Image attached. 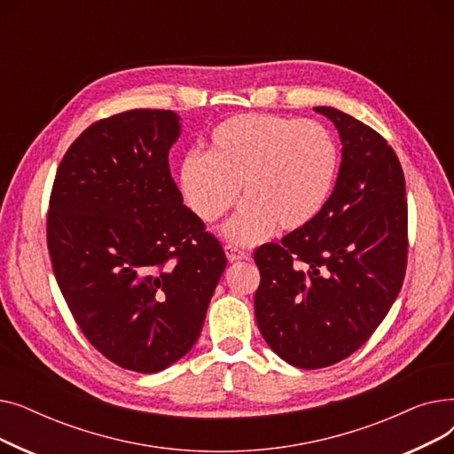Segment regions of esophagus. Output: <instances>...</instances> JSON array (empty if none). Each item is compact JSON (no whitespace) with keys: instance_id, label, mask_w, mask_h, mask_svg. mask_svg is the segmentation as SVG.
Wrapping results in <instances>:
<instances>
[{"instance_id":"esophagus-1","label":"esophagus","mask_w":454,"mask_h":454,"mask_svg":"<svg viewBox=\"0 0 454 454\" xmlns=\"http://www.w3.org/2000/svg\"><path fill=\"white\" fill-rule=\"evenodd\" d=\"M224 252H226V257H228V261H241V259H248V252H245V250H241L239 247H235V245H226L224 247Z\"/></svg>"}]
</instances>
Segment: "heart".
Masks as SVG:
<instances>
[{"instance_id":"obj_1","label":"heart","mask_w":454,"mask_h":454,"mask_svg":"<svg viewBox=\"0 0 454 454\" xmlns=\"http://www.w3.org/2000/svg\"><path fill=\"white\" fill-rule=\"evenodd\" d=\"M339 145L315 119L241 114L209 134L207 154L180 163L185 204L204 223L219 221L241 197L247 202L224 226L228 239L254 245L281 230L311 224L325 207L339 173Z\"/></svg>"}]
</instances>
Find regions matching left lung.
Here are the masks:
<instances>
[{"mask_svg":"<svg viewBox=\"0 0 454 454\" xmlns=\"http://www.w3.org/2000/svg\"><path fill=\"white\" fill-rule=\"evenodd\" d=\"M342 163L335 189L305 228L254 252L261 335L303 370L337 364L385 320L407 270L409 207L401 163L387 139L337 108Z\"/></svg>","mask_w":454,"mask_h":454,"instance_id":"left-lung-1","label":"left lung"}]
</instances>
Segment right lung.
Wrapping results in <instances>:
<instances>
[{"mask_svg":"<svg viewBox=\"0 0 454 454\" xmlns=\"http://www.w3.org/2000/svg\"><path fill=\"white\" fill-rule=\"evenodd\" d=\"M178 136L171 110L99 119L66 151L47 209V250L71 315L108 361L139 373L195 346L226 269L171 176Z\"/></svg>","mask_w":454,"mask_h":454,"instance_id":"add662e5","label":"right lung"}]
</instances>
